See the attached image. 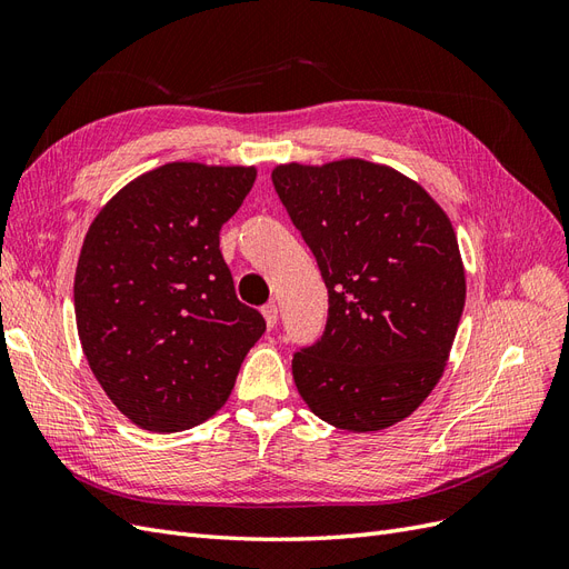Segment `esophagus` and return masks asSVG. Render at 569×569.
<instances>
[{
	"instance_id": "1",
	"label": "esophagus",
	"mask_w": 569,
	"mask_h": 569,
	"mask_svg": "<svg viewBox=\"0 0 569 569\" xmlns=\"http://www.w3.org/2000/svg\"><path fill=\"white\" fill-rule=\"evenodd\" d=\"M263 318H266V325L272 330V327L278 325V306H274V303L263 306Z\"/></svg>"
}]
</instances>
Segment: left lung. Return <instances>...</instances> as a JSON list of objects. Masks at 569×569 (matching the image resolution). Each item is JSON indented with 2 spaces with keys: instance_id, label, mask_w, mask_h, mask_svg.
<instances>
[{
  "instance_id": "8db88e82",
  "label": "left lung",
  "mask_w": 569,
  "mask_h": 569,
  "mask_svg": "<svg viewBox=\"0 0 569 569\" xmlns=\"http://www.w3.org/2000/svg\"><path fill=\"white\" fill-rule=\"evenodd\" d=\"M330 297L325 335L291 360L306 406L332 427L380 432L441 380L465 306L449 216L399 170L366 159L272 168Z\"/></svg>"
}]
</instances>
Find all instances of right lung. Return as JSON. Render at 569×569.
Returning a JSON list of instances; mask_svg holds the SVG:
<instances>
[{
	"instance_id": "right-lung-1",
	"label": "right lung",
	"mask_w": 569,
	"mask_h": 569,
	"mask_svg": "<svg viewBox=\"0 0 569 569\" xmlns=\"http://www.w3.org/2000/svg\"><path fill=\"white\" fill-rule=\"evenodd\" d=\"M256 166L173 161L101 206L76 268L82 353L111 403L147 432H182L226 406L266 332L234 295L220 228Z\"/></svg>"
}]
</instances>
